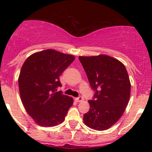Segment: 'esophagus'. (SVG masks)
I'll return each mask as SVG.
<instances>
[{
	"label": "esophagus",
	"instance_id": "34e87169",
	"mask_svg": "<svg viewBox=\"0 0 152 152\" xmlns=\"http://www.w3.org/2000/svg\"><path fill=\"white\" fill-rule=\"evenodd\" d=\"M83 96H79L77 97V98H76V101L77 102H83Z\"/></svg>",
	"mask_w": 152,
	"mask_h": 152
}]
</instances>
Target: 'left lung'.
<instances>
[{
  "mask_svg": "<svg viewBox=\"0 0 152 152\" xmlns=\"http://www.w3.org/2000/svg\"><path fill=\"white\" fill-rule=\"evenodd\" d=\"M78 58L94 91L83 121L93 129H108L121 118L129 101L131 83L126 68L117 59L106 55Z\"/></svg>",
  "mask_w": 152,
  "mask_h": 152,
  "instance_id": "obj_1",
  "label": "left lung"
}]
</instances>
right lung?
<instances>
[{"instance_id": "add662e5", "label": "right lung", "mask_w": 152, "mask_h": 152, "mask_svg": "<svg viewBox=\"0 0 152 152\" xmlns=\"http://www.w3.org/2000/svg\"><path fill=\"white\" fill-rule=\"evenodd\" d=\"M72 55L48 49L32 54L18 78L20 99L27 113L38 125L55 126L65 119L73 99L57 91L59 76L74 61Z\"/></svg>"}]
</instances>
